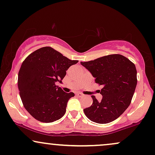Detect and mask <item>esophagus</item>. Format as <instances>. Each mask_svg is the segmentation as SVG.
Returning <instances> with one entry per match:
<instances>
[{
	"label": "esophagus",
	"mask_w": 155,
	"mask_h": 155,
	"mask_svg": "<svg viewBox=\"0 0 155 155\" xmlns=\"http://www.w3.org/2000/svg\"><path fill=\"white\" fill-rule=\"evenodd\" d=\"M76 95L78 96V97H83V96H84L83 94H82L81 92H78V93L76 94Z\"/></svg>",
	"instance_id": "obj_1"
}]
</instances>
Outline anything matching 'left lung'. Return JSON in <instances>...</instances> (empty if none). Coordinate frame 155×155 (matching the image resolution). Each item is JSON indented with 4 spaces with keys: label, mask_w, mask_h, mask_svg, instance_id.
<instances>
[{
    "label": "left lung",
    "mask_w": 155,
    "mask_h": 155,
    "mask_svg": "<svg viewBox=\"0 0 155 155\" xmlns=\"http://www.w3.org/2000/svg\"><path fill=\"white\" fill-rule=\"evenodd\" d=\"M102 85L100 102L94 95L90 107L84 109L88 119L99 124H106L120 117L129 107L135 90L137 70L134 64L124 56L112 54L94 60L80 62Z\"/></svg>",
    "instance_id": "obj_1"
}]
</instances>
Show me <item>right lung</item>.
Instances as JSON below:
<instances>
[{
    "mask_svg": "<svg viewBox=\"0 0 155 155\" xmlns=\"http://www.w3.org/2000/svg\"><path fill=\"white\" fill-rule=\"evenodd\" d=\"M78 60L65 57L51 47L30 54L18 72V87L25 110L35 120L53 122L65 114L73 92H65L56 82H62L66 70Z\"/></svg>",
    "mask_w": 155,
    "mask_h": 155,
    "instance_id": "1",
    "label": "right lung"
}]
</instances>
